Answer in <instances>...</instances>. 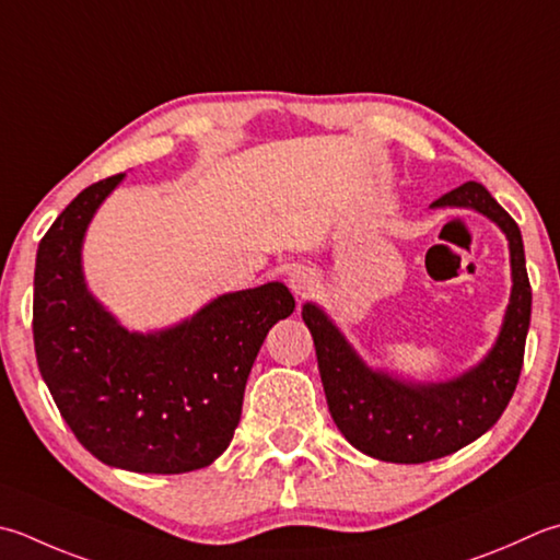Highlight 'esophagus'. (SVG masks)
<instances>
[{
    "mask_svg": "<svg viewBox=\"0 0 560 560\" xmlns=\"http://www.w3.org/2000/svg\"><path fill=\"white\" fill-rule=\"evenodd\" d=\"M289 287L295 293V299H305V295L313 293L315 287H317L315 271L308 269V267H303V265L293 267L291 273H289Z\"/></svg>",
    "mask_w": 560,
    "mask_h": 560,
    "instance_id": "obj_1",
    "label": "esophagus"
}]
</instances>
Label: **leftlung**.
<instances>
[{"instance_id":"left-lung-1","label":"left lung","mask_w":560,"mask_h":560,"mask_svg":"<svg viewBox=\"0 0 560 560\" xmlns=\"http://www.w3.org/2000/svg\"><path fill=\"white\" fill-rule=\"evenodd\" d=\"M470 208L508 237L512 291L495 345L464 374L446 381H408L369 366L317 303H303L313 335L327 408L337 430L361 454L390 464H424L476 442L505 412L517 388L532 317V287L517 223L483 184L456 186L430 208Z\"/></svg>"}]
</instances>
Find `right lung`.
Segmentation results:
<instances>
[{"mask_svg": "<svg viewBox=\"0 0 560 560\" xmlns=\"http://www.w3.org/2000/svg\"><path fill=\"white\" fill-rule=\"evenodd\" d=\"M126 174L86 186L40 240L33 345L40 376L80 444L133 474H189L221 456L271 325L295 308L281 281L223 293L186 320L130 332L86 287L82 245Z\"/></svg>", "mask_w": 560, "mask_h": 560, "instance_id": "right-lung-1", "label": "right lung"}]
</instances>
